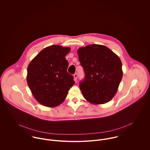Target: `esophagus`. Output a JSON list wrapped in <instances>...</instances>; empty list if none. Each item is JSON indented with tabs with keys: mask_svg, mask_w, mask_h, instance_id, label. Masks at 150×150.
Segmentation results:
<instances>
[{
	"mask_svg": "<svg viewBox=\"0 0 150 150\" xmlns=\"http://www.w3.org/2000/svg\"><path fill=\"white\" fill-rule=\"evenodd\" d=\"M73 76H74V81H76L77 80V77H78V74H77V73H75V74L73 75Z\"/></svg>",
	"mask_w": 150,
	"mask_h": 150,
	"instance_id": "1",
	"label": "esophagus"
}]
</instances>
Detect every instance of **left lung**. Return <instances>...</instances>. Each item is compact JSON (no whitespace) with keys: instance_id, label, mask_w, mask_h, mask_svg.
I'll list each match as a JSON object with an SVG mask.
<instances>
[{"instance_id":"obj_1","label":"left lung","mask_w":150,"mask_h":150,"mask_svg":"<svg viewBox=\"0 0 150 150\" xmlns=\"http://www.w3.org/2000/svg\"><path fill=\"white\" fill-rule=\"evenodd\" d=\"M77 54L86 74L79 86L84 98L93 105L108 102L122 79L121 59L108 47L99 44L81 47Z\"/></svg>"}]
</instances>
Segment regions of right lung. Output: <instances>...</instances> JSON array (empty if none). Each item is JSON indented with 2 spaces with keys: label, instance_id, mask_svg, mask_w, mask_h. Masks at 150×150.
Segmentation results:
<instances>
[{
  "label": "right lung",
  "instance_id": "obj_1",
  "mask_svg": "<svg viewBox=\"0 0 150 150\" xmlns=\"http://www.w3.org/2000/svg\"><path fill=\"white\" fill-rule=\"evenodd\" d=\"M70 48L52 45L42 50L29 63L27 83L36 100L43 106L54 107L65 99L74 85L73 76L67 72L65 57Z\"/></svg>",
  "mask_w": 150,
  "mask_h": 150
}]
</instances>
